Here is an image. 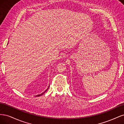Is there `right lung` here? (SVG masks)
Segmentation results:
<instances>
[{
	"instance_id": "right-lung-1",
	"label": "right lung",
	"mask_w": 124,
	"mask_h": 124,
	"mask_svg": "<svg viewBox=\"0 0 124 124\" xmlns=\"http://www.w3.org/2000/svg\"><path fill=\"white\" fill-rule=\"evenodd\" d=\"M49 87H50V86H49ZM49 87H48V88H47V89H46V91H45V92H44L43 93H41V94H40V95H37V96H36V97H37V96H41V95H42L43 94V93H45V92H46L47 91V89H48V88H49Z\"/></svg>"
}]
</instances>
